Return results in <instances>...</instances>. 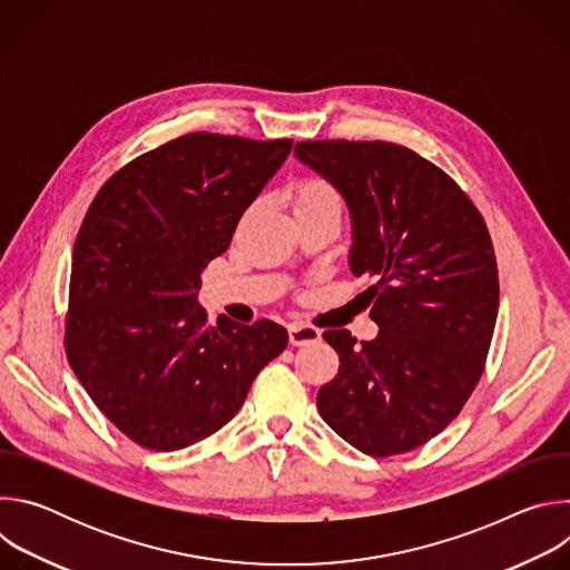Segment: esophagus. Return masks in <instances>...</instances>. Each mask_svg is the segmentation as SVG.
Returning <instances> with one entry per match:
<instances>
[{
  "label": "esophagus",
  "instance_id": "34e87169",
  "mask_svg": "<svg viewBox=\"0 0 570 570\" xmlns=\"http://www.w3.org/2000/svg\"><path fill=\"white\" fill-rule=\"evenodd\" d=\"M320 338H322L320 330L308 327V324H299V322L288 324V343H291L293 347H302V345H308V343H317Z\"/></svg>",
  "mask_w": 570,
  "mask_h": 570
}]
</instances>
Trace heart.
Wrapping results in <instances>:
<instances>
[{"label":"heart","mask_w":570,"mask_h":570,"mask_svg":"<svg viewBox=\"0 0 570 570\" xmlns=\"http://www.w3.org/2000/svg\"><path fill=\"white\" fill-rule=\"evenodd\" d=\"M293 207L295 209H341V198L330 183L308 178L295 187Z\"/></svg>","instance_id":"1"}]
</instances>
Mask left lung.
<instances>
[{
	"instance_id": "left-lung-1",
	"label": "left lung",
	"mask_w": 570,
	"mask_h": 570,
	"mask_svg": "<svg viewBox=\"0 0 570 570\" xmlns=\"http://www.w3.org/2000/svg\"><path fill=\"white\" fill-rule=\"evenodd\" d=\"M295 157L327 180L352 218L350 271L374 279V341L324 332L341 358L317 413L358 451L422 446L473 392L499 313L490 232L466 194L415 150L387 141H299Z\"/></svg>"
}]
</instances>
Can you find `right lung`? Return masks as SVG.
Here are the masks:
<instances>
[{
	"instance_id": "1",
	"label": "right lung",
	"mask_w": 570,
	"mask_h": 570,
	"mask_svg": "<svg viewBox=\"0 0 570 570\" xmlns=\"http://www.w3.org/2000/svg\"><path fill=\"white\" fill-rule=\"evenodd\" d=\"M291 148L185 135L130 161L92 200L73 243L65 350L132 442L178 451L209 438L286 350L271 320L246 327L223 315L209 327L198 288Z\"/></svg>"
}]
</instances>
